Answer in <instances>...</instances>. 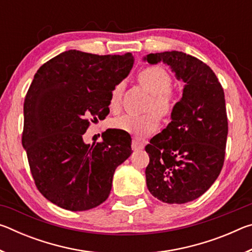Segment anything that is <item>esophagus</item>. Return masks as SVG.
Here are the masks:
<instances>
[{"mask_svg": "<svg viewBox=\"0 0 252 252\" xmlns=\"http://www.w3.org/2000/svg\"><path fill=\"white\" fill-rule=\"evenodd\" d=\"M131 148H132V150H134V151H136V150H141V149L144 148V144H143L142 142H140L139 140H136L135 138H133V139H132Z\"/></svg>", "mask_w": 252, "mask_h": 252, "instance_id": "1", "label": "esophagus"}]
</instances>
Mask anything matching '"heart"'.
I'll use <instances>...</instances> for the list:
<instances>
[{"instance_id": "1", "label": "heart", "mask_w": 252, "mask_h": 252, "mask_svg": "<svg viewBox=\"0 0 252 252\" xmlns=\"http://www.w3.org/2000/svg\"><path fill=\"white\" fill-rule=\"evenodd\" d=\"M139 81L147 90L151 93L152 102L150 109H156L161 116H169L172 111V99L170 94L172 80L171 76L160 66H148L140 72ZM123 83H118L113 88L110 95V108L117 111L120 108ZM112 126L116 129L122 130L136 136H148L158 130L160 126V117L156 112L147 114L127 113L117 118Z\"/></svg>"}]
</instances>
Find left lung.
Returning a JSON list of instances; mask_svg holds the SVG:
<instances>
[{"instance_id": "left-lung-1", "label": "left lung", "mask_w": 252, "mask_h": 252, "mask_svg": "<svg viewBox=\"0 0 252 252\" xmlns=\"http://www.w3.org/2000/svg\"><path fill=\"white\" fill-rule=\"evenodd\" d=\"M143 60L165 63L185 82L172 121L146 147L147 187L162 202L193 201L213 185L223 165L228 135L223 89L210 66L192 55L168 51Z\"/></svg>"}]
</instances>
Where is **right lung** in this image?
Returning a JSON list of instances; mask_svg holds the SVG:
<instances>
[{
	"instance_id": "right-lung-1",
	"label": "right lung",
	"mask_w": 252,
	"mask_h": 252,
	"mask_svg": "<svg viewBox=\"0 0 252 252\" xmlns=\"http://www.w3.org/2000/svg\"><path fill=\"white\" fill-rule=\"evenodd\" d=\"M131 53L65 51L34 75L24 101L22 144L35 186L60 208L84 211L108 199L116 169L131 156V136L106 130L85 144L90 120L104 119L113 88L133 66Z\"/></svg>"
}]
</instances>
